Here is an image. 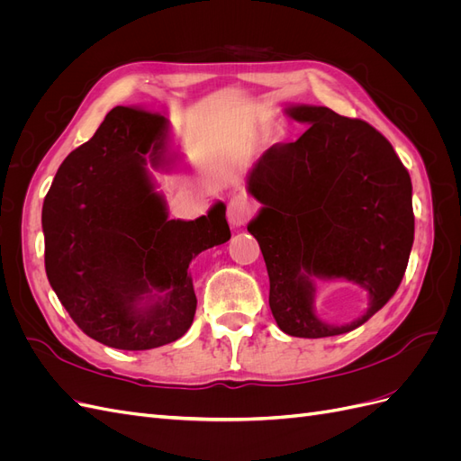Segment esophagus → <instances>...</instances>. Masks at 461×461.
Returning <instances> with one entry per match:
<instances>
[{
    "label": "esophagus",
    "mask_w": 461,
    "mask_h": 461,
    "mask_svg": "<svg viewBox=\"0 0 461 461\" xmlns=\"http://www.w3.org/2000/svg\"><path fill=\"white\" fill-rule=\"evenodd\" d=\"M252 215H254V205L249 203L246 198L236 196V198H232L229 202L227 219H229V222H230L234 229L244 227Z\"/></svg>",
    "instance_id": "obj_1"
}]
</instances>
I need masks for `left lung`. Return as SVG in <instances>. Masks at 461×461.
Returning a JSON list of instances; mask_svg holds the SVG:
<instances>
[{
    "mask_svg": "<svg viewBox=\"0 0 461 461\" xmlns=\"http://www.w3.org/2000/svg\"><path fill=\"white\" fill-rule=\"evenodd\" d=\"M308 122L296 142L275 144L249 171L246 188L261 209L249 221L269 273L278 329L323 339L364 325L394 296L413 244L411 178L371 124L321 105H290ZM344 277L366 287L368 312L348 326L314 315V283Z\"/></svg>",
    "mask_w": 461,
    "mask_h": 461,
    "instance_id": "8db88e82",
    "label": "left lung"
}]
</instances>
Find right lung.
<instances>
[{
	"label": "right lung",
	"mask_w": 461,
	"mask_h": 461,
	"mask_svg": "<svg viewBox=\"0 0 461 461\" xmlns=\"http://www.w3.org/2000/svg\"><path fill=\"white\" fill-rule=\"evenodd\" d=\"M169 121L113 107L68 153L41 207L46 275L82 332L117 350L178 340L196 313L190 261L225 244V203L194 221L169 219L148 165L169 171Z\"/></svg>",
	"instance_id": "right-lung-1"
}]
</instances>
